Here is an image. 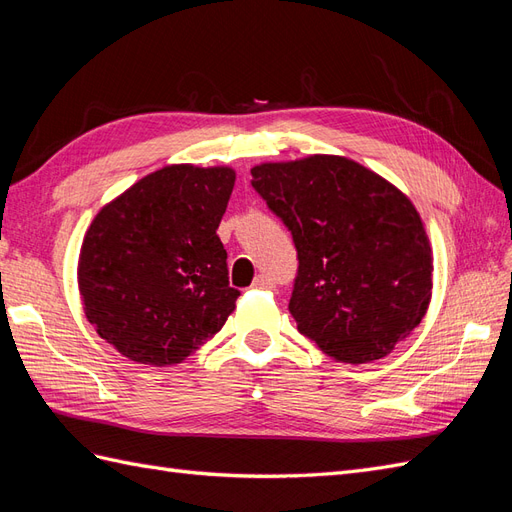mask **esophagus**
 Wrapping results in <instances>:
<instances>
[{"label": "esophagus", "mask_w": 512, "mask_h": 512, "mask_svg": "<svg viewBox=\"0 0 512 512\" xmlns=\"http://www.w3.org/2000/svg\"><path fill=\"white\" fill-rule=\"evenodd\" d=\"M256 290H265V288H273V280L271 277H267V275H258L256 280H254V284H252Z\"/></svg>", "instance_id": "1"}]
</instances>
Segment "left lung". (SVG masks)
I'll return each instance as SVG.
<instances>
[{
    "label": "left lung",
    "mask_w": 512,
    "mask_h": 512,
    "mask_svg": "<svg viewBox=\"0 0 512 512\" xmlns=\"http://www.w3.org/2000/svg\"><path fill=\"white\" fill-rule=\"evenodd\" d=\"M254 190L292 232L297 329L337 363L391 354L431 301L433 254L412 200L374 170L316 153L252 168Z\"/></svg>",
    "instance_id": "8db88e82"
}]
</instances>
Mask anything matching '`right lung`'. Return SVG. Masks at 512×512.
Returning <instances> with one entry per match:
<instances>
[{"label":"right lung","instance_id":"obj_1","mask_svg":"<svg viewBox=\"0 0 512 512\" xmlns=\"http://www.w3.org/2000/svg\"><path fill=\"white\" fill-rule=\"evenodd\" d=\"M235 179L230 166L170 164L89 224L76 271L85 316L130 361L177 365L235 312L215 235Z\"/></svg>","mask_w":512,"mask_h":512}]
</instances>
